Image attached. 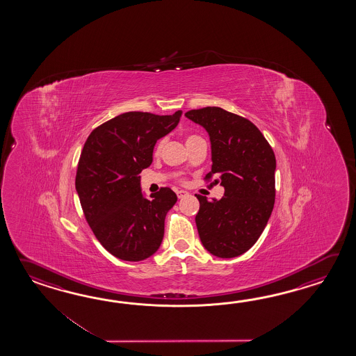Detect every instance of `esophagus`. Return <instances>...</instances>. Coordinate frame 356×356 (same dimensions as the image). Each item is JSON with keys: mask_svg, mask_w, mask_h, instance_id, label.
Returning a JSON list of instances; mask_svg holds the SVG:
<instances>
[{"mask_svg": "<svg viewBox=\"0 0 356 356\" xmlns=\"http://www.w3.org/2000/svg\"><path fill=\"white\" fill-rule=\"evenodd\" d=\"M187 195H188V192H187V191H183V189L177 191V196H178V198H183V197L187 196Z\"/></svg>", "mask_w": 356, "mask_h": 356, "instance_id": "1", "label": "esophagus"}]
</instances>
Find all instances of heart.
<instances>
[{
  "label": "heart",
  "mask_w": 356,
  "mask_h": 356,
  "mask_svg": "<svg viewBox=\"0 0 356 356\" xmlns=\"http://www.w3.org/2000/svg\"><path fill=\"white\" fill-rule=\"evenodd\" d=\"M196 138H198V136H188L187 137V141H186V143L188 144V143H191L192 140H196ZM164 144H165V140H164V138H160L159 141L156 143V146H155V152H156V154L161 152V149H163Z\"/></svg>",
  "instance_id": "heart-1"
}]
</instances>
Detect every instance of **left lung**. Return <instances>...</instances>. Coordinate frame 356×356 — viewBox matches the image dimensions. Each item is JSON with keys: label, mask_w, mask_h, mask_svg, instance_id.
Here are the masks:
<instances>
[{"label": "left lung", "mask_w": 356, "mask_h": 356, "mask_svg": "<svg viewBox=\"0 0 356 356\" xmlns=\"http://www.w3.org/2000/svg\"><path fill=\"white\" fill-rule=\"evenodd\" d=\"M211 141V172L225 188L221 200L196 195V225L204 248L220 258L238 257L265 230L275 204L276 159L262 132L247 118L219 106L184 114Z\"/></svg>", "instance_id": "1"}]
</instances>
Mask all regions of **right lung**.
I'll return each instance as SVG.
<instances>
[{
    "instance_id": "add662e5",
    "label": "right lung",
    "mask_w": 356,
    "mask_h": 356,
    "mask_svg": "<svg viewBox=\"0 0 356 356\" xmlns=\"http://www.w3.org/2000/svg\"><path fill=\"white\" fill-rule=\"evenodd\" d=\"M172 115L120 114L91 132L77 164L75 186L85 219L114 257L137 262L159 250L177 195L168 187L146 198L140 173L152 163L156 141L177 127Z\"/></svg>"
}]
</instances>
